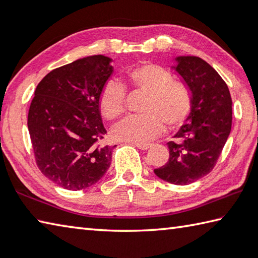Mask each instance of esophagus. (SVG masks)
<instances>
[{
  "label": "esophagus",
  "mask_w": 258,
  "mask_h": 258,
  "mask_svg": "<svg viewBox=\"0 0 258 258\" xmlns=\"http://www.w3.org/2000/svg\"><path fill=\"white\" fill-rule=\"evenodd\" d=\"M134 146L137 147V148H139V149H141V150H148L149 149V148H151V143H142V142H135L134 143Z\"/></svg>",
  "instance_id": "1"
}]
</instances>
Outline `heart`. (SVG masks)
<instances>
[{"instance_id":"obj_1","label":"heart","mask_w":258,"mask_h":258,"mask_svg":"<svg viewBox=\"0 0 258 258\" xmlns=\"http://www.w3.org/2000/svg\"><path fill=\"white\" fill-rule=\"evenodd\" d=\"M132 89L147 94L141 111L113 127V137L121 141L147 142L163 132L165 124L174 130L182 126L192 108L191 91L186 84L174 81L173 75L159 64L143 63L126 73ZM126 90L121 83L109 81L100 93L99 104L107 119H116L125 111Z\"/></svg>"}]
</instances>
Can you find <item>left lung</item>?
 <instances>
[{
    "instance_id": "left-lung-1",
    "label": "left lung",
    "mask_w": 258,
    "mask_h": 258,
    "mask_svg": "<svg viewBox=\"0 0 258 258\" xmlns=\"http://www.w3.org/2000/svg\"><path fill=\"white\" fill-rule=\"evenodd\" d=\"M173 67L189 87L191 112L167 143L168 161L155 169L161 180L176 185L194 183L212 171L231 132L232 100L225 82L202 58H175Z\"/></svg>"
}]
</instances>
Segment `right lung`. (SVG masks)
Here are the masks:
<instances>
[{"label":"right lung","mask_w":258,"mask_h":258,"mask_svg":"<svg viewBox=\"0 0 258 258\" xmlns=\"http://www.w3.org/2000/svg\"><path fill=\"white\" fill-rule=\"evenodd\" d=\"M112 59L101 54L55 68L38 83L28 111V131L40 171L67 190L97 183L116 146L102 145L107 131L99 97L111 76Z\"/></svg>","instance_id":"1"}]
</instances>
